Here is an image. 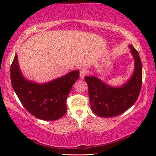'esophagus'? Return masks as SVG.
I'll return each mask as SVG.
<instances>
[{"label":"esophagus","instance_id":"1","mask_svg":"<svg viewBox=\"0 0 156 156\" xmlns=\"http://www.w3.org/2000/svg\"><path fill=\"white\" fill-rule=\"evenodd\" d=\"M87 74V72L86 69H82L80 71V78H84V76Z\"/></svg>","mask_w":156,"mask_h":156}]
</instances>
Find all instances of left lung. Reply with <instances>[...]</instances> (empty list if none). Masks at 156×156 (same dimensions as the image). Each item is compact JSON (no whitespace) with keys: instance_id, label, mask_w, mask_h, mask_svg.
Instances as JSON below:
<instances>
[{"instance_id":"8db88e82","label":"left lung","mask_w":156,"mask_h":156,"mask_svg":"<svg viewBox=\"0 0 156 156\" xmlns=\"http://www.w3.org/2000/svg\"><path fill=\"white\" fill-rule=\"evenodd\" d=\"M129 48L135 60V70L122 87H111L96 76L84 78L88 85L91 109L100 117L110 118L121 114L133 106L139 96L142 82V62L133 45H129Z\"/></svg>"}]
</instances>
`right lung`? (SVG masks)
I'll return each mask as SVG.
<instances>
[{"label": "right lung", "instance_id": "obj_1", "mask_svg": "<svg viewBox=\"0 0 156 156\" xmlns=\"http://www.w3.org/2000/svg\"><path fill=\"white\" fill-rule=\"evenodd\" d=\"M79 74L75 70L49 83H33L23 76L16 54L10 69L12 87L20 102L29 113L43 120H56L65 114L66 100Z\"/></svg>", "mask_w": 156, "mask_h": 156}]
</instances>
